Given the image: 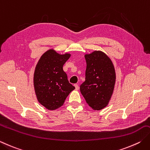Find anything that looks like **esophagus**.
Returning a JSON list of instances; mask_svg holds the SVG:
<instances>
[{"label":"esophagus","mask_w":150,"mask_h":150,"mask_svg":"<svg viewBox=\"0 0 150 150\" xmlns=\"http://www.w3.org/2000/svg\"><path fill=\"white\" fill-rule=\"evenodd\" d=\"M74 86H75V89H76V90H79V85H78V84H75Z\"/></svg>","instance_id":"obj_1"}]
</instances>
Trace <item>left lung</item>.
<instances>
[{"mask_svg": "<svg viewBox=\"0 0 150 150\" xmlns=\"http://www.w3.org/2000/svg\"><path fill=\"white\" fill-rule=\"evenodd\" d=\"M86 78L80 86L82 95L94 110H100L109 103L116 83V71L109 57L101 51L84 55Z\"/></svg>", "mask_w": 150, "mask_h": 150, "instance_id": "obj_1", "label": "left lung"}]
</instances>
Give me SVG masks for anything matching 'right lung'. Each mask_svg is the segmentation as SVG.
Here are the masks:
<instances>
[{"instance_id":"1","label":"right lung","mask_w":150,"mask_h":150,"mask_svg":"<svg viewBox=\"0 0 150 150\" xmlns=\"http://www.w3.org/2000/svg\"><path fill=\"white\" fill-rule=\"evenodd\" d=\"M71 57L59 54L53 49L41 56L35 67L34 87L38 102L47 109L54 110L62 106L69 93L75 88L67 80L63 66Z\"/></svg>"}]
</instances>
